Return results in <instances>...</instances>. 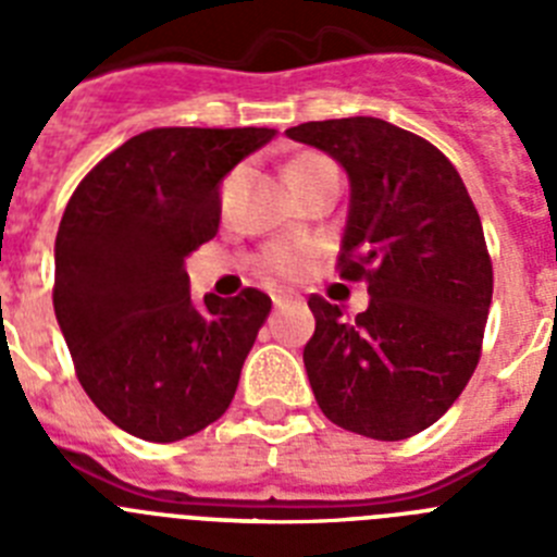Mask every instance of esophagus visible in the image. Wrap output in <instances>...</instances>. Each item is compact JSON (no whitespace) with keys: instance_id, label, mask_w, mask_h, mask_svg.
I'll return each instance as SVG.
<instances>
[{"instance_id":"obj_1","label":"esophagus","mask_w":557,"mask_h":557,"mask_svg":"<svg viewBox=\"0 0 557 557\" xmlns=\"http://www.w3.org/2000/svg\"><path fill=\"white\" fill-rule=\"evenodd\" d=\"M289 301H293V295H289V293H275L273 295V307L275 309H282L284 304H289Z\"/></svg>"}]
</instances>
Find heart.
<instances>
[{
  "label": "heart",
  "instance_id": "obj_1",
  "mask_svg": "<svg viewBox=\"0 0 557 557\" xmlns=\"http://www.w3.org/2000/svg\"><path fill=\"white\" fill-rule=\"evenodd\" d=\"M318 164H326L323 156H314V152H307V156H298V159L289 164V175L304 170H312ZM309 259H312V248L301 243H278L270 245L268 250L262 253V264L264 270L270 273L282 275V278H295V275H301L304 270L309 268Z\"/></svg>",
  "mask_w": 557,
  "mask_h": 557
}]
</instances>
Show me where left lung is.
Returning <instances> with one entry per match:
<instances>
[{
	"instance_id": "obj_1",
	"label": "left lung",
	"mask_w": 557,
	"mask_h": 557,
	"mask_svg": "<svg viewBox=\"0 0 557 557\" xmlns=\"http://www.w3.org/2000/svg\"><path fill=\"white\" fill-rule=\"evenodd\" d=\"M289 139L348 175L339 278L368 282L366 312L309 298L304 348L314 401L332 424L405 441L444 416L480 362L494 270L480 214L444 152L376 116L304 122Z\"/></svg>"
}]
</instances>
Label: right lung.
I'll return each instance as SVG.
<instances>
[{"label":"right lung","mask_w":557,"mask_h":557,"mask_svg":"<svg viewBox=\"0 0 557 557\" xmlns=\"http://www.w3.org/2000/svg\"><path fill=\"white\" fill-rule=\"evenodd\" d=\"M273 127H152L88 172L55 239V318L97 410L152 444L214 424L234 398L270 298L206 295L186 256L220 225V184Z\"/></svg>","instance_id":"obj_1"}]
</instances>
